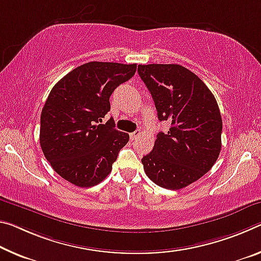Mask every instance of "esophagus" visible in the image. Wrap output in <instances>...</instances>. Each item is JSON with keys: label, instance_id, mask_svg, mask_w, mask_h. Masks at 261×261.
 Wrapping results in <instances>:
<instances>
[{"label": "esophagus", "instance_id": "obj_1", "mask_svg": "<svg viewBox=\"0 0 261 261\" xmlns=\"http://www.w3.org/2000/svg\"><path fill=\"white\" fill-rule=\"evenodd\" d=\"M139 136H140V131H135V132H132V134H130V139L135 140V139H137Z\"/></svg>", "mask_w": 261, "mask_h": 261}]
</instances>
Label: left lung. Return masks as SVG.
Wrapping results in <instances>:
<instances>
[{
    "instance_id": "8db88e82",
    "label": "left lung",
    "mask_w": 261,
    "mask_h": 261,
    "mask_svg": "<svg viewBox=\"0 0 261 261\" xmlns=\"http://www.w3.org/2000/svg\"><path fill=\"white\" fill-rule=\"evenodd\" d=\"M159 121H169L153 150L143 156L146 175L160 187L177 190L203 176L222 147V117L216 98L200 77L175 64L139 65Z\"/></svg>"
}]
</instances>
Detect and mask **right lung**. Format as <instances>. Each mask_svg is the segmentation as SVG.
Segmentation results:
<instances>
[{
    "instance_id": "1",
    "label": "right lung",
    "mask_w": 261,
    "mask_h": 261,
    "mask_svg": "<svg viewBox=\"0 0 261 261\" xmlns=\"http://www.w3.org/2000/svg\"><path fill=\"white\" fill-rule=\"evenodd\" d=\"M137 65L90 61L53 87L40 116L39 142L52 168L68 182L88 188L111 172L129 135L115 129L109 97L135 75Z\"/></svg>"
}]
</instances>
